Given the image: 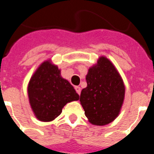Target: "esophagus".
Returning <instances> with one entry per match:
<instances>
[{
	"label": "esophagus",
	"mask_w": 154,
	"mask_h": 154,
	"mask_svg": "<svg viewBox=\"0 0 154 154\" xmlns=\"http://www.w3.org/2000/svg\"><path fill=\"white\" fill-rule=\"evenodd\" d=\"M75 90H76V92H77V94H81V90H82V89H81V87L79 86H75Z\"/></svg>",
	"instance_id": "esophagus-1"
}]
</instances>
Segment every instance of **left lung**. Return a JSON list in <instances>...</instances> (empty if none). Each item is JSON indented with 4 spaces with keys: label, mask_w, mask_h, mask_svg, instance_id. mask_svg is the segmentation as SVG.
<instances>
[{
    "label": "left lung",
    "mask_w": 154,
    "mask_h": 154,
    "mask_svg": "<svg viewBox=\"0 0 154 154\" xmlns=\"http://www.w3.org/2000/svg\"><path fill=\"white\" fill-rule=\"evenodd\" d=\"M87 87L82 90L80 101L89 122L94 125H105L119 115L125 99L124 82L113 64L101 56L89 68Z\"/></svg>",
    "instance_id": "left-lung-1"
}]
</instances>
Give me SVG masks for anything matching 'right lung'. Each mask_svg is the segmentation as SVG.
<instances>
[{
    "mask_svg": "<svg viewBox=\"0 0 154 154\" xmlns=\"http://www.w3.org/2000/svg\"><path fill=\"white\" fill-rule=\"evenodd\" d=\"M28 97L35 117L41 122H52L67 103L79 100L74 88L60 75L51 60H45L31 77Z\"/></svg>",
    "mask_w": 154,
    "mask_h": 154,
    "instance_id": "1",
    "label": "right lung"
}]
</instances>
